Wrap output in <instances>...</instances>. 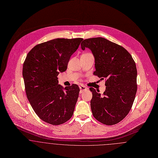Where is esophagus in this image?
I'll return each mask as SVG.
<instances>
[{
  "mask_svg": "<svg viewBox=\"0 0 158 158\" xmlns=\"http://www.w3.org/2000/svg\"><path fill=\"white\" fill-rule=\"evenodd\" d=\"M79 88H80V93H82V92H84L85 91H87L88 89V88L86 87L84 85H80Z\"/></svg>",
  "mask_w": 158,
  "mask_h": 158,
  "instance_id": "obj_1",
  "label": "esophagus"
}]
</instances>
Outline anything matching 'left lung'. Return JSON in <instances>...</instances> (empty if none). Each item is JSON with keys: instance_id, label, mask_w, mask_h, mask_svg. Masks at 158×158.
I'll use <instances>...</instances> for the list:
<instances>
[{"instance_id": "8db88e82", "label": "left lung", "mask_w": 158, "mask_h": 158, "mask_svg": "<svg viewBox=\"0 0 158 158\" xmlns=\"http://www.w3.org/2000/svg\"><path fill=\"white\" fill-rule=\"evenodd\" d=\"M81 48H89L95 60L94 75L105 78L103 94L90 88L93 116L100 123L112 125L128 114L137 91V70L131 54L123 47L103 37L84 40Z\"/></svg>"}]
</instances>
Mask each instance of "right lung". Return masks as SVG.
Segmentation results:
<instances>
[{"label":"right lung","mask_w":158,"mask_h":158,"mask_svg":"<svg viewBox=\"0 0 158 158\" xmlns=\"http://www.w3.org/2000/svg\"><path fill=\"white\" fill-rule=\"evenodd\" d=\"M82 38H58L35 45L28 53L22 75L27 98L36 114L44 122L57 125L73 114L79 88L76 84L63 87L57 76L67 69L71 55Z\"/></svg>","instance_id":"right-lung-1"}]
</instances>
